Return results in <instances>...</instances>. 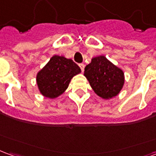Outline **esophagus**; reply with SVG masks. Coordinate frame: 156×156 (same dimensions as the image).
<instances>
[{"mask_svg":"<svg viewBox=\"0 0 156 156\" xmlns=\"http://www.w3.org/2000/svg\"><path fill=\"white\" fill-rule=\"evenodd\" d=\"M79 67H80V68H81L82 72L84 71V67H85V65L83 64V63H79Z\"/></svg>","mask_w":156,"mask_h":156,"instance_id":"34e87169","label":"esophagus"}]
</instances>
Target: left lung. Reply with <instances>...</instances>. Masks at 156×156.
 <instances>
[{
    "label": "left lung",
    "instance_id": "obj_1",
    "mask_svg": "<svg viewBox=\"0 0 156 156\" xmlns=\"http://www.w3.org/2000/svg\"><path fill=\"white\" fill-rule=\"evenodd\" d=\"M84 76L96 94L104 99L116 97L124 87V71L104 55L92 58L84 68Z\"/></svg>",
    "mask_w": 156,
    "mask_h": 156
}]
</instances>
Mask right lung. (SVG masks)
<instances>
[{"label": "right lung", "mask_w": 156, "mask_h": 156, "mask_svg": "<svg viewBox=\"0 0 156 156\" xmlns=\"http://www.w3.org/2000/svg\"><path fill=\"white\" fill-rule=\"evenodd\" d=\"M80 73V68L72 59L54 55L37 73L39 92L46 98H58L68 88L72 78Z\"/></svg>", "instance_id": "right-lung-1"}]
</instances>
